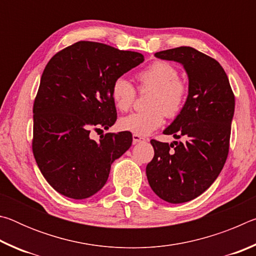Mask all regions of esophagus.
Here are the masks:
<instances>
[{
    "mask_svg": "<svg viewBox=\"0 0 256 256\" xmlns=\"http://www.w3.org/2000/svg\"><path fill=\"white\" fill-rule=\"evenodd\" d=\"M133 144H141V142L146 141V138L141 136H138V134H133Z\"/></svg>",
    "mask_w": 256,
    "mask_h": 256,
    "instance_id": "34e87169",
    "label": "esophagus"
}]
</instances>
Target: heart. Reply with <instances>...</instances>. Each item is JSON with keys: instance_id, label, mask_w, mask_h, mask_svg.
Returning <instances> with one entry per match:
<instances>
[{"instance_id": "b5f03b06", "label": "heart", "mask_w": 256, "mask_h": 256, "mask_svg": "<svg viewBox=\"0 0 256 256\" xmlns=\"http://www.w3.org/2000/svg\"><path fill=\"white\" fill-rule=\"evenodd\" d=\"M138 89L151 90L146 110L132 112L120 120V128L138 136H146L160 128L164 115L175 118L183 110L188 94L186 81L178 76V71L166 60H154L144 70L136 73ZM110 96L120 112L132 107L136 98V89L130 81L120 76L112 82Z\"/></svg>"}]
</instances>
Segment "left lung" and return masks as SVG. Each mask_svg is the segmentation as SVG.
Segmentation results:
<instances>
[{
  "label": "left lung",
  "mask_w": 256,
  "mask_h": 256,
  "mask_svg": "<svg viewBox=\"0 0 256 256\" xmlns=\"http://www.w3.org/2000/svg\"><path fill=\"white\" fill-rule=\"evenodd\" d=\"M156 58L175 60L188 76L183 110L164 131L185 142L151 140L154 159L146 172L150 188L164 201L184 203L204 192L216 180L229 151L235 96L222 66L188 46L166 50Z\"/></svg>",
  "instance_id": "8db88e82"
}]
</instances>
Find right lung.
I'll return each instance as SVG.
<instances>
[{
	"label": "right lung",
	"instance_id": "obj_1",
	"mask_svg": "<svg viewBox=\"0 0 256 256\" xmlns=\"http://www.w3.org/2000/svg\"><path fill=\"white\" fill-rule=\"evenodd\" d=\"M144 60L136 52L78 42L47 63L34 102L32 152L56 192L74 200L96 194L110 164L131 146L128 131L102 134L98 142L90 131L114 125L112 82Z\"/></svg>",
	"mask_w": 256,
	"mask_h": 256
}]
</instances>
